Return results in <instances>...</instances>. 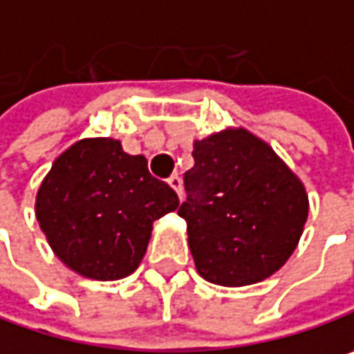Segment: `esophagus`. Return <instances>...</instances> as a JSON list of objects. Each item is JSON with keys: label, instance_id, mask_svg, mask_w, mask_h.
I'll use <instances>...</instances> for the list:
<instances>
[{"label": "esophagus", "instance_id": "obj_1", "mask_svg": "<svg viewBox=\"0 0 354 354\" xmlns=\"http://www.w3.org/2000/svg\"><path fill=\"white\" fill-rule=\"evenodd\" d=\"M168 184H170V188L176 192L178 198H182V180L178 176H170L168 178Z\"/></svg>", "mask_w": 354, "mask_h": 354}]
</instances>
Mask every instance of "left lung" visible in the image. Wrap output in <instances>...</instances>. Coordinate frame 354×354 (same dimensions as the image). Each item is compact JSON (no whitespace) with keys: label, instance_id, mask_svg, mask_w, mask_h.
<instances>
[{"label":"left lung","instance_id":"obj_1","mask_svg":"<svg viewBox=\"0 0 354 354\" xmlns=\"http://www.w3.org/2000/svg\"><path fill=\"white\" fill-rule=\"evenodd\" d=\"M192 158L178 215L196 272L221 287L268 279L301 240L310 213L306 184L244 127L194 139Z\"/></svg>","mask_w":354,"mask_h":354}]
</instances>
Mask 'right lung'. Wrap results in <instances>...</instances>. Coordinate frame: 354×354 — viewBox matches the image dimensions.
I'll return each mask as SVG.
<instances>
[{
  "mask_svg": "<svg viewBox=\"0 0 354 354\" xmlns=\"http://www.w3.org/2000/svg\"><path fill=\"white\" fill-rule=\"evenodd\" d=\"M176 209V192L149 174L147 160L129 156L110 137L80 139L57 156L35 203L36 221L55 256L92 281L133 274L153 221Z\"/></svg>",
  "mask_w": 354,
  "mask_h": 354,
  "instance_id": "right-lung-1",
  "label": "right lung"
}]
</instances>
